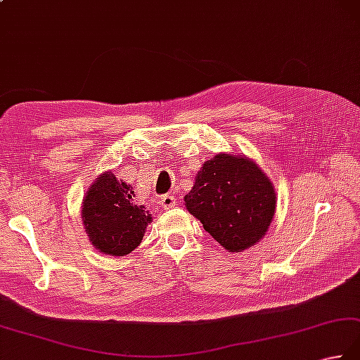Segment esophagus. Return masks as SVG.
Listing matches in <instances>:
<instances>
[{
    "label": "esophagus",
    "instance_id": "34e87169",
    "mask_svg": "<svg viewBox=\"0 0 360 360\" xmlns=\"http://www.w3.org/2000/svg\"><path fill=\"white\" fill-rule=\"evenodd\" d=\"M160 204H162V207H164L165 210L167 209H172L174 204H176V200H174V196H172V195H164L160 198Z\"/></svg>",
    "mask_w": 360,
    "mask_h": 360
}]
</instances>
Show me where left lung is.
Segmentation results:
<instances>
[{
  "mask_svg": "<svg viewBox=\"0 0 360 360\" xmlns=\"http://www.w3.org/2000/svg\"><path fill=\"white\" fill-rule=\"evenodd\" d=\"M184 201L188 212L231 252L260 240L276 209L270 179L255 162L234 154L204 162Z\"/></svg>",
  "mask_w": 360,
  "mask_h": 360,
  "instance_id": "obj_1",
  "label": "left lung"
}]
</instances>
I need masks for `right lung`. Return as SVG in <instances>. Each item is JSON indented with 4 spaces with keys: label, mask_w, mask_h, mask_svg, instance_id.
<instances>
[{
    "label": "right lung",
    "mask_w": 360,
    "mask_h": 360,
    "mask_svg": "<svg viewBox=\"0 0 360 360\" xmlns=\"http://www.w3.org/2000/svg\"><path fill=\"white\" fill-rule=\"evenodd\" d=\"M134 196V188L112 173L101 174L90 187L81 212L90 242L100 252L124 256L142 242L151 217Z\"/></svg>",
    "instance_id": "right-lung-1"
}]
</instances>
